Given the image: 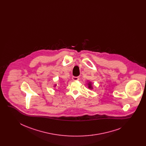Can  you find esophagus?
Returning a JSON list of instances; mask_svg holds the SVG:
<instances>
[{"mask_svg": "<svg viewBox=\"0 0 146 146\" xmlns=\"http://www.w3.org/2000/svg\"><path fill=\"white\" fill-rule=\"evenodd\" d=\"M79 79V78L78 76H73L72 77V80H74V81L78 80Z\"/></svg>", "mask_w": 146, "mask_h": 146, "instance_id": "esophagus-1", "label": "esophagus"}]
</instances>
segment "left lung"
<instances>
[{
    "instance_id": "1",
    "label": "left lung",
    "mask_w": 146,
    "mask_h": 146,
    "mask_svg": "<svg viewBox=\"0 0 146 146\" xmlns=\"http://www.w3.org/2000/svg\"><path fill=\"white\" fill-rule=\"evenodd\" d=\"M88 85H89V89H91V88L92 89V85H91V83L90 82H89V83H88Z\"/></svg>"
}]
</instances>
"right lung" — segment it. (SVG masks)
<instances>
[{
	"instance_id": "add662e5",
	"label": "right lung",
	"mask_w": 146,
	"mask_h": 146,
	"mask_svg": "<svg viewBox=\"0 0 146 146\" xmlns=\"http://www.w3.org/2000/svg\"><path fill=\"white\" fill-rule=\"evenodd\" d=\"M56 86V85H55V86Z\"/></svg>"
}]
</instances>
